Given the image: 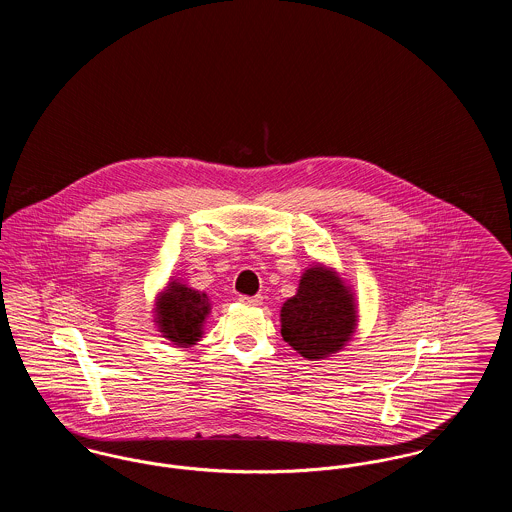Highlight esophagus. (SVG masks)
<instances>
[{
  "mask_svg": "<svg viewBox=\"0 0 512 512\" xmlns=\"http://www.w3.org/2000/svg\"><path fill=\"white\" fill-rule=\"evenodd\" d=\"M240 301H242L244 305H253V307H257V305H261V303H263V295H253V297H249V295H240Z\"/></svg>",
  "mask_w": 512,
  "mask_h": 512,
  "instance_id": "esophagus-1",
  "label": "esophagus"
}]
</instances>
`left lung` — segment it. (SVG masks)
Here are the masks:
<instances>
[{"label":"left lung","mask_w":512,"mask_h":512,"mask_svg":"<svg viewBox=\"0 0 512 512\" xmlns=\"http://www.w3.org/2000/svg\"><path fill=\"white\" fill-rule=\"evenodd\" d=\"M284 341L307 361L334 357L353 340L359 305L343 274L324 263L303 270L297 292L280 309Z\"/></svg>","instance_id":"1"}]
</instances>
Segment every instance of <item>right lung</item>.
Instances as JSON below:
<instances>
[{
    "instance_id": "add662e5",
    "label": "right lung",
    "mask_w": 512,
    "mask_h": 512,
    "mask_svg": "<svg viewBox=\"0 0 512 512\" xmlns=\"http://www.w3.org/2000/svg\"><path fill=\"white\" fill-rule=\"evenodd\" d=\"M151 313L157 332H161L165 340L188 349L205 334L211 299L207 293L188 286L182 278L172 276L165 288L157 292Z\"/></svg>"
}]
</instances>
